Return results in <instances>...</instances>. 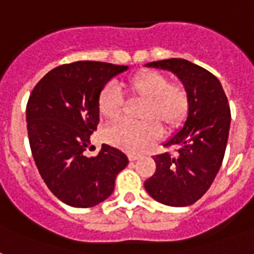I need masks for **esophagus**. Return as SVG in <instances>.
<instances>
[{
  "label": "esophagus",
  "instance_id": "esophagus-1",
  "mask_svg": "<svg viewBox=\"0 0 254 254\" xmlns=\"http://www.w3.org/2000/svg\"><path fill=\"white\" fill-rule=\"evenodd\" d=\"M127 157H129V161L134 162V161H137V159H138L141 155L135 154V153H129V154H127Z\"/></svg>",
  "mask_w": 254,
  "mask_h": 254
}]
</instances>
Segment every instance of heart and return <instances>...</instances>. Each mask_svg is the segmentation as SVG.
I'll list each match as a JSON object with an SVG mask.
<instances>
[{
	"mask_svg": "<svg viewBox=\"0 0 254 254\" xmlns=\"http://www.w3.org/2000/svg\"><path fill=\"white\" fill-rule=\"evenodd\" d=\"M130 99L142 101L137 119L139 123H119L104 131L105 141L127 151H141L159 137V127L173 130L183 121L189 111V93L183 85L171 84L163 73L142 71L124 84ZM124 99L116 85L108 84L99 96L100 116L115 121L123 112Z\"/></svg>",
	"mask_w": 254,
	"mask_h": 254,
	"instance_id": "heart-1",
	"label": "heart"
}]
</instances>
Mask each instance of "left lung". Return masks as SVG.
Returning a JSON list of instances; mask_svg holds the SVG:
<instances>
[{
	"label": "left lung",
	"mask_w": 254,
	"mask_h": 254,
	"mask_svg": "<svg viewBox=\"0 0 254 254\" xmlns=\"http://www.w3.org/2000/svg\"><path fill=\"white\" fill-rule=\"evenodd\" d=\"M175 73L189 93L183 127L165 142L175 154L155 155L154 175L145 182L153 199L171 207L199 200L219 173L231 125L228 99L215 75L186 59H165L145 64Z\"/></svg>",
	"instance_id": "obj_1"
}]
</instances>
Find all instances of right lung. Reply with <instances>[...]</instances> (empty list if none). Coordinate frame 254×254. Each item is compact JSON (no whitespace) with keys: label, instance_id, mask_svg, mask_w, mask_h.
<instances>
[{"label":"right lung","instance_id":"1","mask_svg":"<svg viewBox=\"0 0 254 254\" xmlns=\"http://www.w3.org/2000/svg\"><path fill=\"white\" fill-rule=\"evenodd\" d=\"M127 68L88 61L59 65L30 95L26 121L34 161L50 191L71 207L88 208L111 196L117 174L129 163L109 145L96 157L84 154L99 125L100 93Z\"/></svg>","mask_w":254,"mask_h":254}]
</instances>
